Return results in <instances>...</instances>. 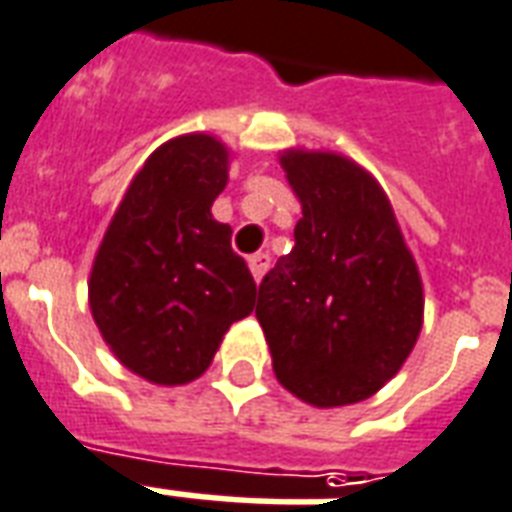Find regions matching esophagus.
Wrapping results in <instances>:
<instances>
[{"mask_svg":"<svg viewBox=\"0 0 512 512\" xmlns=\"http://www.w3.org/2000/svg\"><path fill=\"white\" fill-rule=\"evenodd\" d=\"M268 268H271V257L265 255V252L249 257V271H252V276H255V282H260V279H263Z\"/></svg>","mask_w":512,"mask_h":512,"instance_id":"34e87169","label":"esophagus"}]
</instances>
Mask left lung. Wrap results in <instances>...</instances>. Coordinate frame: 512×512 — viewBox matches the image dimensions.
I'll list each match as a JSON object with an SVG mask.
<instances>
[{
    "mask_svg": "<svg viewBox=\"0 0 512 512\" xmlns=\"http://www.w3.org/2000/svg\"><path fill=\"white\" fill-rule=\"evenodd\" d=\"M303 217L265 273L255 317L279 384L317 408L368 400L403 368L424 322L419 265L376 177L346 155H279Z\"/></svg>",
    "mask_w": 512,
    "mask_h": 512,
    "instance_id": "obj_1",
    "label": "left lung"
}]
</instances>
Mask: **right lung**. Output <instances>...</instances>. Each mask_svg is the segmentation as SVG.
Masks as SVG:
<instances>
[{"mask_svg":"<svg viewBox=\"0 0 512 512\" xmlns=\"http://www.w3.org/2000/svg\"><path fill=\"white\" fill-rule=\"evenodd\" d=\"M230 150L212 134L163 142L131 179L93 257L88 303L120 365L158 386L190 384L222 335L255 308L257 284L212 217Z\"/></svg>","mask_w":512,"mask_h":512,"instance_id":"add662e5","label":"right lung"}]
</instances>
